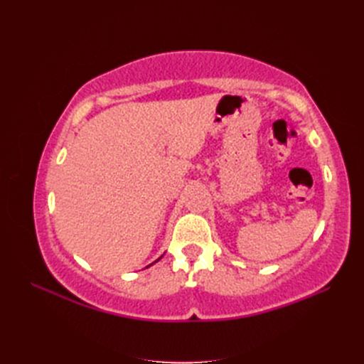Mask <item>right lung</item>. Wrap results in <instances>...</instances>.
I'll return each instance as SVG.
<instances>
[{
  "instance_id": "add662e5",
  "label": "right lung",
  "mask_w": 364,
  "mask_h": 364,
  "mask_svg": "<svg viewBox=\"0 0 364 364\" xmlns=\"http://www.w3.org/2000/svg\"><path fill=\"white\" fill-rule=\"evenodd\" d=\"M161 258H162V257H161ZM161 258H158V259H156V261H159V259H161ZM156 261H155V262H156ZM150 266H151V264H150ZM147 267H149V266H147Z\"/></svg>"
}]
</instances>
